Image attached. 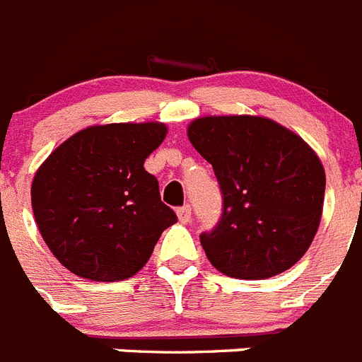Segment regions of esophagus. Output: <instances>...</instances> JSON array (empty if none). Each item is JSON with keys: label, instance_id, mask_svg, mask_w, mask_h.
I'll list each match as a JSON object with an SVG mask.
<instances>
[{"label": "esophagus", "instance_id": "34e87169", "mask_svg": "<svg viewBox=\"0 0 362 362\" xmlns=\"http://www.w3.org/2000/svg\"><path fill=\"white\" fill-rule=\"evenodd\" d=\"M177 217H179V221H181V223H190V219H192L190 204L179 206V209H177Z\"/></svg>", "mask_w": 362, "mask_h": 362}]
</instances>
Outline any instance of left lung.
Returning <instances> with one entry per match:
<instances>
[{
	"label": "left lung",
	"mask_w": 362,
	"mask_h": 362,
	"mask_svg": "<svg viewBox=\"0 0 362 362\" xmlns=\"http://www.w3.org/2000/svg\"><path fill=\"white\" fill-rule=\"evenodd\" d=\"M194 148L212 165L223 194L217 225L199 235L225 276L267 279L306 254L317 232L326 175L299 136L255 116L199 117Z\"/></svg>",
	"instance_id": "1"
}]
</instances>
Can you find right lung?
Returning a JSON list of instances; mask_svg holds the SVG:
<instances>
[{
	"mask_svg": "<svg viewBox=\"0 0 362 362\" xmlns=\"http://www.w3.org/2000/svg\"><path fill=\"white\" fill-rule=\"evenodd\" d=\"M166 136L161 123H112L74 134L32 181L45 243L72 274L123 281L141 270L163 230L177 221L145 159Z\"/></svg>",
	"mask_w": 362,
	"mask_h": 362,
	"instance_id": "add662e5",
	"label": "right lung"
}]
</instances>
